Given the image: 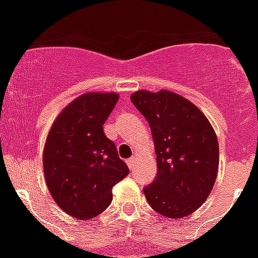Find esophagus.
<instances>
[{"label": "esophagus", "mask_w": 258, "mask_h": 258, "mask_svg": "<svg viewBox=\"0 0 258 258\" xmlns=\"http://www.w3.org/2000/svg\"><path fill=\"white\" fill-rule=\"evenodd\" d=\"M135 163H137V158H135V157L130 158L128 161H127V165H128L130 170H133L134 167H135Z\"/></svg>", "instance_id": "34e87169"}]
</instances>
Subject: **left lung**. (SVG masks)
<instances>
[{
    "mask_svg": "<svg viewBox=\"0 0 258 258\" xmlns=\"http://www.w3.org/2000/svg\"><path fill=\"white\" fill-rule=\"evenodd\" d=\"M131 101L149 121L158 174L143 187L146 200L167 218L194 213L212 191L220 151L210 121L197 105L170 91H138Z\"/></svg>",
    "mask_w": 258,
    "mask_h": 258,
    "instance_id": "left-lung-1",
    "label": "left lung"
}]
</instances>
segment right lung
<instances>
[{"mask_svg": "<svg viewBox=\"0 0 258 258\" xmlns=\"http://www.w3.org/2000/svg\"><path fill=\"white\" fill-rule=\"evenodd\" d=\"M117 93H84L62 109L44 147V175L57 206L79 220L99 216L112 201V187L128 175L103 124Z\"/></svg>", "mask_w": 258, "mask_h": 258, "instance_id": "right-lung-1", "label": "right lung"}]
</instances>
